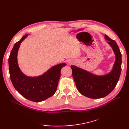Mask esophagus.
Instances as JSON below:
<instances>
[{
	"label": "esophagus",
	"mask_w": 129,
	"mask_h": 129,
	"mask_svg": "<svg viewBox=\"0 0 129 129\" xmlns=\"http://www.w3.org/2000/svg\"><path fill=\"white\" fill-rule=\"evenodd\" d=\"M69 64H71V63H70V62H69Z\"/></svg>",
	"instance_id": "esophagus-1"
}]
</instances>
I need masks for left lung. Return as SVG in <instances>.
Instances as JSON below:
<instances>
[{"mask_svg":"<svg viewBox=\"0 0 129 129\" xmlns=\"http://www.w3.org/2000/svg\"><path fill=\"white\" fill-rule=\"evenodd\" d=\"M108 40L116 56V60L112 71L106 75L98 76L92 74L75 66H71L72 75L79 91L83 95L91 99H101L107 96L114 89L119 80L121 73L122 54L117 43L107 35Z\"/></svg>","mask_w":129,"mask_h":129,"instance_id":"obj_1","label":"left lung"}]
</instances>
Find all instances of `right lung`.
I'll return each mask as SVG.
<instances>
[{
    "mask_svg": "<svg viewBox=\"0 0 129 129\" xmlns=\"http://www.w3.org/2000/svg\"><path fill=\"white\" fill-rule=\"evenodd\" d=\"M23 37L14 44L9 58L10 76L14 87L26 99L39 102L47 99L55 93L61 75V69L65 63L55 65L43 75L29 77L20 71L17 61L18 49L21 42L27 38Z\"/></svg>",
    "mask_w": 129,
    "mask_h": 129,
    "instance_id": "right-lung-1",
    "label": "right lung"
}]
</instances>
